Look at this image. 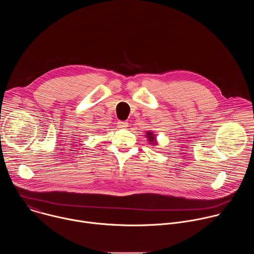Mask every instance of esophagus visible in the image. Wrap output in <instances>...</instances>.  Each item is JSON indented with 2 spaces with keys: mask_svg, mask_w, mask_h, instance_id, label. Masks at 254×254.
<instances>
[{
  "mask_svg": "<svg viewBox=\"0 0 254 254\" xmlns=\"http://www.w3.org/2000/svg\"><path fill=\"white\" fill-rule=\"evenodd\" d=\"M118 125H119V127H120L121 128H127V127H128V124H127V122H123V121H120V122L118 123Z\"/></svg>",
  "mask_w": 254,
  "mask_h": 254,
  "instance_id": "1",
  "label": "esophagus"
}]
</instances>
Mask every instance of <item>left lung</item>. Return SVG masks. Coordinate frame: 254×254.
I'll return each instance as SVG.
<instances>
[{
	"label": "left lung",
	"mask_w": 254,
	"mask_h": 254,
	"mask_svg": "<svg viewBox=\"0 0 254 254\" xmlns=\"http://www.w3.org/2000/svg\"><path fill=\"white\" fill-rule=\"evenodd\" d=\"M146 137H147V140L149 141L150 144H153V146H157L158 144V139H157V135L154 131L152 130H147L146 131Z\"/></svg>",
	"instance_id": "obj_1"
}]
</instances>
